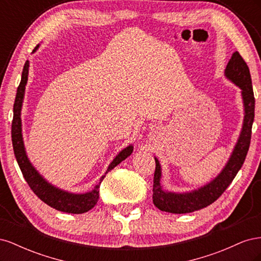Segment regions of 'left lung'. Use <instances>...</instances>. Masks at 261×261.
Listing matches in <instances>:
<instances>
[{
  "mask_svg": "<svg viewBox=\"0 0 261 261\" xmlns=\"http://www.w3.org/2000/svg\"><path fill=\"white\" fill-rule=\"evenodd\" d=\"M224 75L228 81L240 87L242 90L245 113L243 127L238 143H236L225 167L219 173L217 177L200 188L186 193L164 191L160 183L161 165L159 160L154 158L155 171L153 177L152 200L154 206L161 211L171 213H189L206 208L224 193L242 168L250 145L251 127L255 117V97L254 91H252L249 68L238 51L233 53L231 60L228 61Z\"/></svg>",
  "mask_w": 261,
  "mask_h": 261,
  "instance_id": "left-lung-1",
  "label": "left lung"
}]
</instances>
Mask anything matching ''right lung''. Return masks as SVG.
Returning a JSON list of instances; mask_svg holds the SVG:
<instances>
[{"label":"right lung","mask_w":261,"mask_h":261,"mask_svg":"<svg viewBox=\"0 0 261 261\" xmlns=\"http://www.w3.org/2000/svg\"><path fill=\"white\" fill-rule=\"evenodd\" d=\"M39 45H37L34 52L37 50ZM28 72H29V61H26L25 65L22 68L21 73V81L17 88L16 98H15L14 103V115H13V123H12V143L15 156H16L17 163L20 168L23 177L28 183L29 187L39 198H40L44 203L48 206L57 209L62 212L67 213H84L92 209L99 199V188L101 181L103 180L106 175H102L99 183L94 186L91 192L85 194H73L66 191H63L59 187H55L50 184L48 180L44 179L43 176L39 174V172L35 169V167L29 161L25 146H23L22 134H21V118L20 112L22 107L23 97H25V89L28 81ZM133 145H129L124 148L121 152L114 158L113 161L110 163L109 168L106 172V174L114 169L117 164H120L126 158L129 156L133 152Z\"/></svg>","instance_id":"right-lung-1"}]
</instances>
